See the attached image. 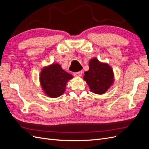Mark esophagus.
<instances>
[{"mask_svg": "<svg viewBox=\"0 0 149 149\" xmlns=\"http://www.w3.org/2000/svg\"><path fill=\"white\" fill-rule=\"evenodd\" d=\"M82 73H83V72L81 71H79L78 72H75V73H73V74L74 76H81Z\"/></svg>", "mask_w": 149, "mask_h": 149, "instance_id": "1", "label": "esophagus"}]
</instances>
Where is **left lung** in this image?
I'll return each instance as SVG.
<instances>
[{
    "label": "left lung",
    "mask_w": 149,
    "mask_h": 149,
    "mask_svg": "<svg viewBox=\"0 0 149 149\" xmlns=\"http://www.w3.org/2000/svg\"><path fill=\"white\" fill-rule=\"evenodd\" d=\"M84 79L91 91L98 94H104L113 83V71L108 64L93 58L89 61V70L84 73Z\"/></svg>",
    "instance_id": "obj_1"
}]
</instances>
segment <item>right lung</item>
<instances>
[{"label": "right lung", "mask_w": 149, "mask_h": 149, "mask_svg": "<svg viewBox=\"0 0 149 149\" xmlns=\"http://www.w3.org/2000/svg\"><path fill=\"white\" fill-rule=\"evenodd\" d=\"M72 78L73 76L55 63L44 68L40 73V80L45 94L49 97H56L65 92L66 83Z\"/></svg>", "instance_id": "obj_1"}]
</instances>
